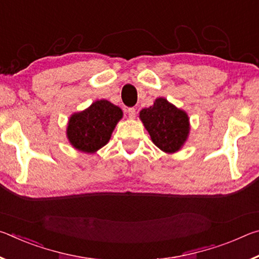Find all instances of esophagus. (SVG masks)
<instances>
[{
	"label": "esophagus",
	"instance_id": "obj_1",
	"mask_svg": "<svg viewBox=\"0 0 259 259\" xmlns=\"http://www.w3.org/2000/svg\"><path fill=\"white\" fill-rule=\"evenodd\" d=\"M128 115H129V117L130 119H135L136 117V114H137V111H136V108H134V107H130V108H128Z\"/></svg>",
	"mask_w": 259,
	"mask_h": 259
}]
</instances>
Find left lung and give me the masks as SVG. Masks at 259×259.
I'll use <instances>...</instances> for the list:
<instances>
[{"label":"left lung","mask_w":259,"mask_h":259,"mask_svg":"<svg viewBox=\"0 0 259 259\" xmlns=\"http://www.w3.org/2000/svg\"><path fill=\"white\" fill-rule=\"evenodd\" d=\"M139 117L154 145L165 153L181 150L190 134L187 114L165 98L155 99L152 106L140 111Z\"/></svg>","instance_id":"left-lung-1"}]
</instances>
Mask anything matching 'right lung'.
<instances>
[{"label":"right lung","instance_id":"add662e5","mask_svg":"<svg viewBox=\"0 0 259 259\" xmlns=\"http://www.w3.org/2000/svg\"><path fill=\"white\" fill-rule=\"evenodd\" d=\"M122 109L108 100H97L91 106L69 117L67 138L72 146L84 153H95L106 145L115 125L122 119Z\"/></svg>","mask_w":259,"mask_h":259}]
</instances>
